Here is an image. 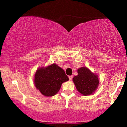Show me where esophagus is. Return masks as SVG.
<instances>
[{
    "label": "esophagus",
    "mask_w": 127,
    "mask_h": 127,
    "mask_svg": "<svg viewBox=\"0 0 127 127\" xmlns=\"http://www.w3.org/2000/svg\"><path fill=\"white\" fill-rule=\"evenodd\" d=\"M69 80H70V81L72 80L73 79V76H69Z\"/></svg>",
    "instance_id": "obj_1"
}]
</instances>
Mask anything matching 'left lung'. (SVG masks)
Returning <instances> with one entry per match:
<instances>
[{
  "label": "left lung",
  "mask_w": 127,
  "mask_h": 127,
  "mask_svg": "<svg viewBox=\"0 0 127 127\" xmlns=\"http://www.w3.org/2000/svg\"><path fill=\"white\" fill-rule=\"evenodd\" d=\"M77 72L78 75L73 79L77 91L83 95H89L94 93L99 83L98 76L86 67L78 69Z\"/></svg>",
  "instance_id": "left-lung-1"
}]
</instances>
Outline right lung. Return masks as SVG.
<instances>
[{"mask_svg":"<svg viewBox=\"0 0 127 127\" xmlns=\"http://www.w3.org/2000/svg\"><path fill=\"white\" fill-rule=\"evenodd\" d=\"M69 80L65 71L53 64L46 67L39 68L34 75V82L36 88L46 96L55 95L60 90L63 83Z\"/></svg>","mask_w":127,"mask_h":127,"instance_id":"1","label":"right lung"}]
</instances>
